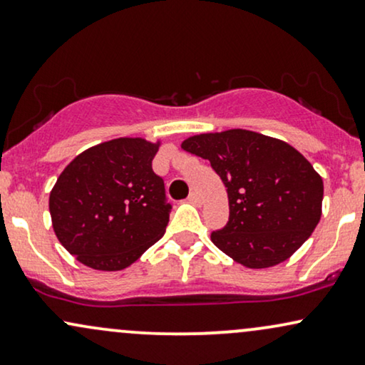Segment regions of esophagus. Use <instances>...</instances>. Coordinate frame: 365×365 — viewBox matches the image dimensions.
Instances as JSON below:
<instances>
[{"label":"esophagus","mask_w":365,"mask_h":365,"mask_svg":"<svg viewBox=\"0 0 365 365\" xmlns=\"http://www.w3.org/2000/svg\"><path fill=\"white\" fill-rule=\"evenodd\" d=\"M187 201H190V203H192V205H200L201 203L200 192H197V191L190 192V196H187Z\"/></svg>","instance_id":"esophagus-1"}]
</instances>
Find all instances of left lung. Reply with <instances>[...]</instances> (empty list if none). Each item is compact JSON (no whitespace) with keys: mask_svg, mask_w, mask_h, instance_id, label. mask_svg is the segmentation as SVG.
<instances>
[{"mask_svg":"<svg viewBox=\"0 0 365 365\" xmlns=\"http://www.w3.org/2000/svg\"><path fill=\"white\" fill-rule=\"evenodd\" d=\"M181 147L208 159L227 187L230 217L211 240L235 262L272 267L294 254L320 222L323 181L289 143L235 128L195 135Z\"/></svg>","mask_w":365,"mask_h":365,"instance_id":"1","label":"left lung"}]
</instances>
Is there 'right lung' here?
I'll return each mask as SVG.
<instances>
[{
    "mask_svg": "<svg viewBox=\"0 0 365 365\" xmlns=\"http://www.w3.org/2000/svg\"><path fill=\"white\" fill-rule=\"evenodd\" d=\"M159 143L115 138L79 154L48 197L64 249L98 271H121L164 235L173 206L152 169Z\"/></svg>",
    "mask_w": 365,
    "mask_h": 365,
    "instance_id": "obj_1",
    "label": "right lung"
}]
</instances>
